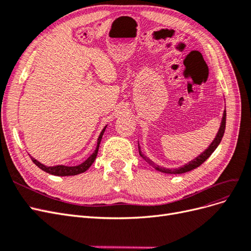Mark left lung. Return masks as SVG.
I'll return each mask as SVG.
<instances>
[{
    "label": "left lung",
    "instance_id": "8db88e82",
    "mask_svg": "<svg viewBox=\"0 0 251 251\" xmlns=\"http://www.w3.org/2000/svg\"><path fill=\"white\" fill-rule=\"evenodd\" d=\"M225 125H226V111H224V113H223L221 126H220V128H219V131H218V133H217L216 138L214 139V141H212V142L210 143V146H209L206 150H205V151H203V153H201L198 157L195 158L194 160L189 161V162L186 163L185 165L181 166V168H178V169H165V168H161V166H159V165L155 164L153 161L150 160V159H149L147 156H144V155L142 154V151H141L140 147H139V143H138L139 154H140V156H141V157L144 159V160H146L150 165H151V166H153V168H155L157 171L161 172V173H165V174H183V173H187V172H189V171H193V170L198 168V166H200L205 160H206V159H207L212 153H214L215 150L217 149V147L219 146L220 142H221V140H222V137H223L224 132H225Z\"/></svg>",
    "mask_w": 251,
    "mask_h": 251
}]
</instances>
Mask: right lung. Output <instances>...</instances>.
I'll return each instance as SVG.
<instances>
[{"instance_id":"1","label":"right lung","mask_w":251,"mask_h":251,"mask_svg":"<svg viewBox=\"0 0 251 251\" xmlns=\"http://www.w3.org/2000/svg\"><path fill=\"white\" fill-rule=\"evenodd\" d=\"M105 127H107V126L103 127V130L101 131L100 137H98V139H97V146H96L95 151H93V154L91 155L87 159V160H85L82 163H80L78 165H75V166H67V165L46 166V165H44L41 162L37 161L36 159H34L33 157H30V158H31V160L33 161V163L36 166H39L41 170H43L44 172H46L48 174L54 175V176H75V175L85 173L90 168V166L92 165V163L94 162V160L96 159V156H97V153H98V149H100V141H101V138H102V135L105 131Z\"/></svg>"}]
</instances>
